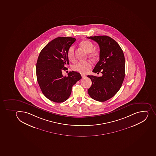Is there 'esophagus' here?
Returning a JSON list of instances; mask_svg holds the SVG:
<instances>
[{
    "label": "esophagus",
    "instance_id": "esophagus-1",
    "mask_svg": "<svg viewBox=\"0 0 156 156\" xmlns=\"http://www.w3.org/2000/svg\"><path fill=\"white\" fill-rule=\"evenodd\" d=\"M81 77H82V78H85V77H86V76H85V75H83V74H81Z\"/></svg>",
    "mask_w": 156,
    "mask_h": 156
}]
</instances>
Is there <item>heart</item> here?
<instances>
[{
    "instance_id": "1",
    "label": "heart",
    "mask_w": 156,
    "mask_h": 156,
    "mask_svg": "<svg viewBox=\"0 0 156 156\" xmlns=\"http://www.w3.org/2000/svg\"><path fill=\"white\" fill-rule=\"evenodd\" d=\"M80 46L85 50L87 53H90V56L91 57H95L98 55V53L93 51L94 46L90 41L88 40H84L81 42ZM75 47L73 46L70 47L68 50L67 53L68 58L69 60L72 61L75 57ZM92 62L90 61H78L73 66V69L80 72L81 73H86L88 72L89 69L92 66Z\"/></svg>"
}]
</instances>
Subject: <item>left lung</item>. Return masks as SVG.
<instances>
[{"instance_id": "obj_1", "label": "left lung", "mask_w": 156, "mask_h": 156, "mask_svg": "<svg viewBox=\"0 0 156 156\" xmlns=\"http://www.w3.org/2000/svg\"><path fill=\"white\" fill-rule=\"evenodd\" d=\"M97 42L100 48L99 61L92 72H101V76H87L92 81L88 94L92 99L104 102L116 94L123 82L125 61L123 51L112 38L107 36L87 37Z\"/></svg>"}]
</instances>
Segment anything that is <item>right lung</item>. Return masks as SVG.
<instances>
[{
  "label": "right lung",
  "mask_w": 156,
  "mask_h": 156,
  "mask_svg": "<svg viewBox=\"0 0 156 156\" xmlns=\"http://www.w3.org/2000/svg\"><path fill=\"white\" fill-rule=\"evenodd\" d=\"M75 38L60 37L47 44L40 53L36 64V76L42 93L48 99L57 103L65 101L72 87L81 79L80 73L69 72L63 76L62 70L69 65L68 51Z\"/></svg>",
  "instance_id": "add662e5"
}]
</instances>
